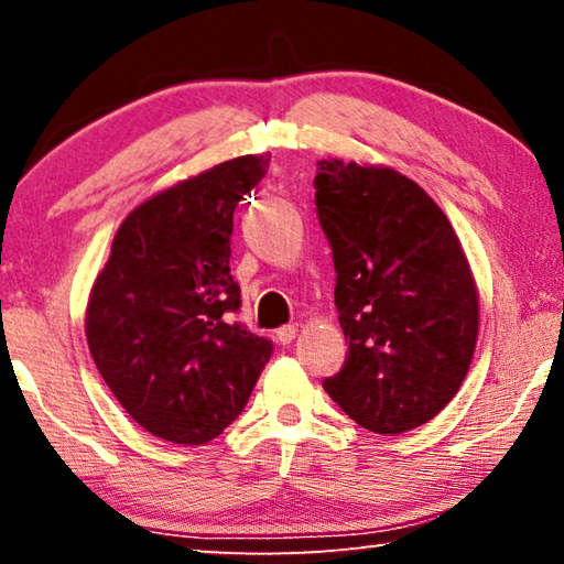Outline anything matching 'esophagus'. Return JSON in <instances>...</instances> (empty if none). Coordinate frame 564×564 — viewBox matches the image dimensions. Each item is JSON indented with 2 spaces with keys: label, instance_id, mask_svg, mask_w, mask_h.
Returning <instances> with one entry per match:
<instances>
[{
  "label": "esophagus",
  "instance_id": "1",
  "mask_svg": "<svg viewBox=\"0 0 564 564\" xmlns=\"http://www.w3.org/2000/svg\"><path fill=\"white\" fill-rule=\"evenodd\" d=\"M295 333H299V328L295 326H281L279 330H275V340H279L281 346H289V343H293Z\"/></svg>",
  "mask_w": 564,
  "mask_h": 564
}]
</instances>
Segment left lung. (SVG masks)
Listing matches in <instances>:
<instances>
[{"label":"left lung","mask_w":564,"mask_h":564,"mask_svg":"<svg viewBox=\"0 0 564 564\" xmlns=\"http://www.w3.org/2000/svg\"><path fill=\"white\" fill-rule=\"evenodd\" d=\"M313 186L348 343L323 388L366 431H413L451 403L473 360L477 291L463 246L441 206L388 166L323 159Z\"/></svg>","instance_id":"8db88e82"}]
</instances>
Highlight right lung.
<instances>
[{
  "instance_id": "1",
  "label": "right lung",
  "mask_w": 564,
  "mask_h": 564,
  "mask_svg": "<svg viewBox=\"0 0 564 564\" xmlns=\"http://www.w3.org/2000/svg\"><path fill=\"white\" fill-rule=\"evenodd\" d=\"M271 156H238L123 218L87 308V340L121 408L156 437L202 445L241 415L273 343L234 321V212Z\"/></svg>"
}]
</instances>
